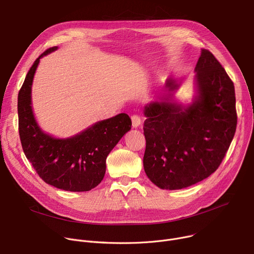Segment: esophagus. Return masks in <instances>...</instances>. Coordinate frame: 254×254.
Segmentation results:
<instances>
[{
	"label": "esophagus",
	"instance_id": "esophagus-1",
	"mask_svg": "<svg viewBox=\"0 0 254 254\" xmlns=\"http://www.w3.org/2000/svg\"><path fill=\"white\" fill-rule=\"evenodd\" d=\"M131 120H132V126L133 128H137L141 124V118L138 115H132L131 116Z\"/></svg>",
	"mask_w": 254,
	"mask_h": 254
}]
</instances>
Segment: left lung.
<instances>
[{
	"label": "left lung",
	"mask_w": 254,
	"mask_h": 254,
	"mask_svg": "<svg viewBox=\"0 0 254 254\" xmlns=\"http://www.w3.org/2000/svg\"><path fill=\"white\" fill-rule=\"evenodd\" d=\"M194 71L198 96L192 104L164 101L144 107L143 166L160 189H184L211 176L236 131L235 89L226 70L202 49Z\"/></svg>",
	"instance_id": "obj_1"
}]
</instances>
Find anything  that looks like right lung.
I'll list each match as a JSON object with an SVG mask.
<instances>
[{
  "instance_id": "add662e5",
  "label": "right lung",
  "mask_w": 254,
  "mask_h": 254,
  "mask_svg": "<svg viewBox=\"0 0 254 254\" xmlns=\"http://www.w3.org/2000/svg\"><path fill=\"white\" fill-rule=\"evenodd\" d=\"M56 48H48L34 62L19 91L20 140L27 159L46 184L69 191H88L104 179L106 158L132 122L121 113L70 138L58 139L44 133L33 115L31 87L40 59Z\"/></svg>"
}]
</instances>
